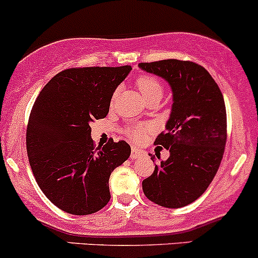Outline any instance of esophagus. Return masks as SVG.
Returning <instances> with one entry per match:
<instances>
[{
  "label": "esophagus",
  "instance_id": "esophagus-1",
  "mask_svg": "<svg viewBox=\"0 0 258 258\" xmlns=\"http://www.w3.org/2000/svg\"><path fill=\"white\" fill-rule=\"evenodd\" d=\"M147 156V153L142 149H138V148H133L132 149V159L137 160V159H142Z\"/></svg>",
  "mask_w": 258,
  "mask_h": 258
}]
</instances>
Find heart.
Returning a JSON list of instances; mask_svg holds the SVG:
<instances>
[{
	"label": "heart",
	"instance_id": "heart-1",
	"mask_svg": "<svg viewBox=\"0 0 258 258\" xmlns=\"http://www.w3.org/2000/svg\"><path fill=\"white\" fill-rule=\"evenodd\" d=\"M137 88L139 90L140 95L143 97V99L148 100L150 98H160L163 97L164 93V88L163 84L158 81L156 78L151 76H142L137 81ZM118 94V90H115L113 94V99L116 97ZM149 130L147 125H135V126H130V128L126 130L129 137H132L134 140H142L144 134Z\"/></svg>",
	"mask_w": 258,
	"mask_h": 258
}]
</instances>
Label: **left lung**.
Returning <instances> with one entry per match:
<instances>
[{"label": "left lung", "instance_id": "left-lung-1", "mask_svg": "<svg viewBox=\"0 0 258 258\" xmlns=\"http://www.w3.org/2000/svg\"><path fill=\"white\" fill-rule=\"evenodd\" d=\"M139 68L165 79L172 92L165 132L155 140L170 156L155 165L143 191L156 205L182 208L205 192L219 170L226 145L224 97L209 72L194 62L164 59Z\"/></svg>", "mask_w": 258, "mask_h": 258}]
</instances>
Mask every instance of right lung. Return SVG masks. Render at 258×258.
Returning <instances> with one entry per match:
<instances>
[{
    "label": "right lung",
    "mask_w": 258,
    "mask_h": 258,
    "mask_svg": "<svg viewBox=\"0 0 258 258\" xmlns=\"http://www.w3.org/2000/svg\"><path fill=\"white\" fill-rule=\"evenodd\" d=\"M130 71V66L66 70L34 102L26 135L31 169L47 199L68 214L104 208L111 171L130 156L124 140L95 148L90 137V123L107 116L113 93Z\"/></svg>",
    "instance_id": "obj_1"
}]
</instances>
